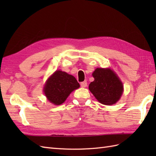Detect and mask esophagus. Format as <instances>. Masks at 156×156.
Wrapping results in <instances>:
<instances>
[{"label":"esophagus","mask_w":156,"mask_h":156,"mask_svg":"<svg viewBox=\"0 0 156 156\" xmlns=\"http://www.w3.org/2000/svg\"><path fill=\"white\" fill-rule=\"evenodd\" d=\"M80 86L82 87H87V82L83 81V82H80Z\"/></svg>","instance_id":"esophagus-1"}]
</instances>
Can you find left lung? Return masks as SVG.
<instances>
[{"instance_id": "8db88e82", "label": "left lung", "mask_w": 156, "mask_h": 156, "mask_svg": "<svg viewBox=\"0 0 156 156\" xmlns=\"http://www.w3.org/2000/svg\"><path fill=\"white\" fill-rule=\"evenodd\" d=\"M92 76L94 80L89 84V90L95 98L103 105L116 103L123 90L122 82L118 76L108 68H97Z\"/></svg>"}]
</instances>
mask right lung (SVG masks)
Segmentation results:
<instances>
[{"label":"right lung","instance_id":"obj_1","mask_svg":"<svg viewBox=\"0 0 156 156\" xmlns=\"http://www.w3.org/2000/svg\"><path fill=\"white\" fill-rule=\"evenodd\" d=\"M79 87L80 84L74 76L58 70L46 82L44 93L49 102L59 105L66 100L73 90Z\"/></svg>","mask_w":156,"mask_h":156}]
</instances>
